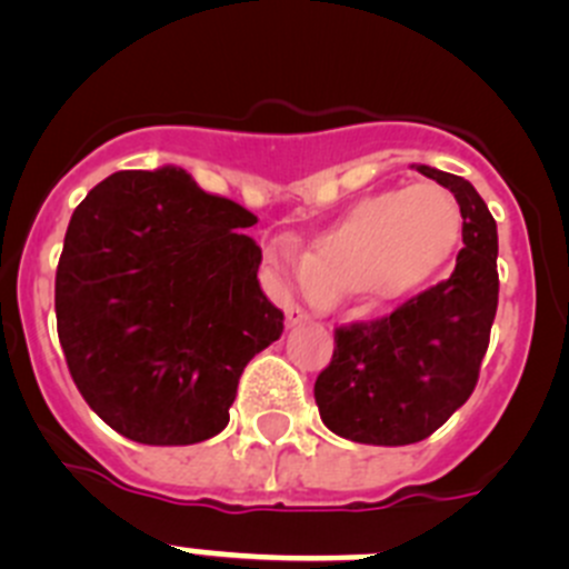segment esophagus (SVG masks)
<instances>
[{"mask_svg": "<svg viewBox=\"0 0 569 569\" xmlns=\"http://www.w3.org/2000/svg\"><path fill=\"white\" fill-rule=\"evenodd\" d=\"M284 318H287V326H301L307 323V312H303L298 303H290V307L284 309Z\"/></svg>", "mask_w": 569, "mask_h": 569, "instance_id": "34e87169", "label": "esophagus"}]
</instances>
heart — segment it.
Here are the masks:
<instances>
[{
  "mask_svg": "<svg viewBox=\"0 0 569 569\" xmlns=\"http://www.w3.org/2000/svg\"><path fill=\"white\" fill-rule=\"evenodd\" d=\"M462 238V216L446 188L431 182L357 201L315 240L298 282L318 301L357 296L365 307H392L415 296ZM282 268L279 257H271Z\"/></svg>",
  "mask_w": 569,
  "mask_h": 569,
  "instance_id": "b5f03b06",
  "label": "heart"
}]
</instances>
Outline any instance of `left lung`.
Segmentation results:
<instances>
[{"label":"left lung","mask_w":569,"mask_h":569,"mask_svg":"<svg viewBox=\"0 0 569 569\" xmlns=\"http://www.w3.org/2000/svg\"><path fill=\"white\" fill-rule=\"evenodd\" d=\"M462 212L457 268L392 315L340 326L315 381L326 429L362 446H412L435 435L476 390L498 309V227L468 179L418 166Z\"/></svg>","instance_id":"1"}]
</instances>
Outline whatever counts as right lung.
Instances as JSON below:
<instances>
[{
    "label": "right lung",
    "instance_id": "1",
    "mask_svg": "<svg viewBox=\"0 0 569 569\" xmlns=\"http://www.w3.org/2000/svg\"><path fill=\"white\" fill-rule=\"evenodd\" d=\"M254 223L173 166L112 173L71 216L58 337L77 390L127 440L193 446L227 429L243 368L284 329L243 234Z\"/></svg>",
    "mask_w": 569,
    "mask_h": 569
}]
</instances>
